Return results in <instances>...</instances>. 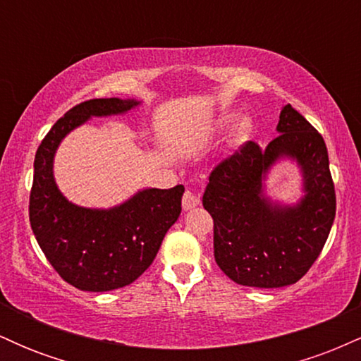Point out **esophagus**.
<instances>
[{
	"label": "esophagus",
	"mask_w": 361,
	"mask_h": 361,
	"mask_svg": "<svg viewBox=\"0 0 361 361\" xmlns=\"http://www.w3.org/2000/svg\"><path fill=\"white\" fill-rule=\"evenodd\" d=\"M181 204H183L185 210H190V209H193V207H197L198 204H200V198H198V195L193 193L192 190H186L185 195H183V200H181Z\"/></svg>",
	"instance_id": "esophagus-1"
}]
</instances>
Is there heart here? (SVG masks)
<instances>
[{
  "mask_svg": "<svg viewBox=\"0 0 361 361\" xmlns=\"http://www.w3.org/2000/svg\"><path fill=\"white\" fill-rule=\"evenodd\" d=\"M231 120H233V117H226L224 118L222 126H227ZM251 132H252V120L250 117L241 118L234 127V142L241 144V142H244V140H247L250 139Z\"/></svg>",
  "mask_w": 361,
  "mask_h": 361,
  "instance_id": "b5f03b06",
  "label": "heart"
}]
</instances>
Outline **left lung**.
<instances>
[{"mask_svg": "<svg viewBox=\"0 0 361 361\" xmlns=\"http://www.w3.org/2000/svg\"><path fill=\"white\" fill-rule=\"evenodd\" d=\"M280 132L267 147L244 142L212 169L204 207L214 219V256L231 280L246 287L279 288L299 281L324 247L336 193L322 135L292 105H285ZM295 159L306 197L295 207L271 206L262 178L276 159Z\"/></svg>", "mask_w": 361, "mask_h": 361, "instance_id": "8db88e82", "label": "left lung"}]
</instances>
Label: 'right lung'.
<instances>
[{"instance_id":"add662e5","label":"right lung","mask_w":361,"mask_h":361,"mask_svg":"<svg viewBox=\"0 0 361 361\" xmlns=\"http://www.w3.org/2000/svg\"><path fill=\"white\" fill-rule=\"evenodd\" d=\"M135 105L120 98L82 102L54 123L37 149L28 205L32 231L61 279L86 292H109L137 280L181 212L183 185L142 190L110 210L73 205L57 190L52 161L62 137L90 117L123 114Z\"/></svg>"}]
</instances>
